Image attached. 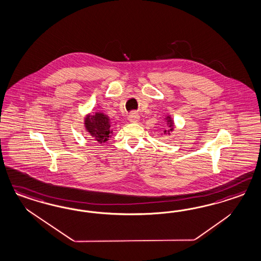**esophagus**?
Masks as SVG:
<instances>
[{"instance_id":"obj_1","label":"esophagus","mask_w":261,"mask_h":261,"mask_svg":"<svg viewBox=\"0 0 261 261\" xmlns=\"http://www.w3.org/2000/svg\"><path fill=\"white\" fill-rule=\"evenodd\" d=\"M127 119H128V121L132 122V123H137V122L139 121V119H140V116H139V114L136 113V112H132V113L128 115Z\"/></svg>"}]
</instances>
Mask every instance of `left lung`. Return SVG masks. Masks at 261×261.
Listing matches in <instances>:
<instances>
[{
  "label": "left lung",
  "mask_w": 261,
  "mask_h": 261,
  "mask_svg": "<svg viewBox=\"0 0 261 261\" xmlns=\"http://www.w3.org/2000/svg\"><path fill=\"white\" fill-rule=\"evenodd\" d=\"M165 122H166V125L168 126V129H164L163 130V134L166 135H171L172 132H174V128H175V123H174V120L172 119L171 115H166V117L164 118ZM162 135V134H161Z\"/></svg>",
  "instance_id": "8db88e82"
}]
</instances>
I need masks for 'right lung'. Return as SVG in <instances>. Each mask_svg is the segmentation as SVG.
Here are the masks:
<instances>
[{
  "label": "right lung",
  "mask_w": 261,
  "mask_h": 261,
  "mask_svg": "<svg viewBox=\"0 0 261 261\" xmlns=\"http://www.w3.org/2000/svg\"><path fill=\"white\" fill-rule=\"evenodd\" d=\"M112 120L101 111L88 113L84 117V125L86 133L98 143L103 144L111 138L113 130L110 129Z\"/></svg>",
  "instance_id": "obj_1"
}]
</instances>
